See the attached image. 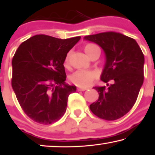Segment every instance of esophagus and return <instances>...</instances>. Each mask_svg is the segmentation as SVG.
<instances>
[{"instance_id":"1","label":"esophagus","mask_w":155,"mask_h":155,"mask_svg":"<svg viewBox=\"0 0 155 155\" xmlns=\"http://www.w3.org/2000/svg\"><path fill=\"white\" fill-rule=\"evenodd\" d=\"M86 88H81V87H78L77 88V91H86Z\"/></svg>"}]
</instances>
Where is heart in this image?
Here are the masks:
<instances>
[{"label": "heart", "mask_w": 155, "mask_h": 155, "mask_svg": "<svg viewBox=\"0 0 155 155\" xmlns=\"http://www.w3.org/2000/svg\"><path fill=\"white\" fill-rule=\"evenodd\" d=\"M98 47L96 45L89 44L87 45L84 48L85 52L86 53L87 56L91 57L92 52ZM69 56L70 54L67 55L64 60V64L67 67L68 65ZM97 78V74L94 71L89 70H78L76 71L70 76L69 79L73 84L77 85L81 87H87L92 84L93 81Z\"/></svg>", "instance_id": "1"}]
</instances>
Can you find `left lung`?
Listing matches in <instances>:
<instances>
[{"label": "left lung", "mask_w": 155, "mask_h": 155, "mask_svg": "<svg viewBox=\"0 0 155 155\" xmlns=\"http://www.w3.org/2000/svg\"><path fill=\"white\" fill-rule=\"evenodd\" d=\"M84 39L100 46L106 60L101 80L107 86L94 87L99 99L90 109L106 120L120 118L134 105L143 83V54L135 40L121 33L106 32Z\"/></svg>", "instance_id": "8db88e82"}]
</instances>
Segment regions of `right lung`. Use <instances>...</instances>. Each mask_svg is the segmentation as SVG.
Returning a JSON list of instances; mask_svg holds the SVG:
<instances>
[{"mask_svg":"<svg viewBox=\"0 0 155 155\" xmlns=\"http://www.w3.org/2000/svg\"><path fill=\"white\" fill-rule=\"evenodd\" d=\"M80 39L37 35L17 48L12 61V86L25 114L35 122L54 123L65 113L68 97L77 87L65 83L63 63Z\"/></svg>","mask_w":155,"mask_h":155,"instance_id":"obj_1","label":"right lung"}]
</instances>
